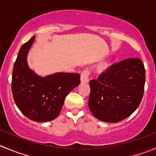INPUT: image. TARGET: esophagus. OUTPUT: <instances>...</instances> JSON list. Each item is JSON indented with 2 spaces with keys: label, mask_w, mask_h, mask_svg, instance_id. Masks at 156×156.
I'll use <instances>...</instances> for the list:
<instances>
[{
  "label": "esophagus",
  "mask_w": 156,
  "mask_h": 156,
  "mask_svg": "<svg viewBox=\"0 0 156 156\" xmlns=\"http://www.w3.org/2000/svg\"><path fill=\"white\" fill-rule=\"evenodd\" d=\"M91 71L89 69H85L81 72V81L82 83H87L89 81V75Z\"/></svg>",
  "instance_id": "34e87169"
}]
</instances>
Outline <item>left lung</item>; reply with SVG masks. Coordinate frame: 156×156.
<instances>
[{
	"mask_svg": "<svg viewBox=\"0 0 156 156\" xmlns=\"http://www.w3.org/2000/svg\"><path fill=\"white\" fill-rule=\"evenodd\" d=\"M145 70L139 58L114 64L90 81L88 107L96 119L109 123L126 119L137 109L144 94Z\"/></svg>",
	"mask_w": 156,
	"mask_h": 156,
	"instance_id": "left-lung-1",
	"label": "left lung"
}]
</instances>
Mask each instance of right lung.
<instances>
[{
  "mask_svg": "<svg viewBox=\"0 0 156 156\" xmlns=\"http://www.w3.org/2000/svg\"><path fill=\"white\" fill-rule=\"evenodd\" d=\"M34 36L21 46L14 65L11 90L20 111L29 119L49 122L60 114L66 96L80 84L77 73H55L41 77L30 69L27 55Z\"/></svg>",
  "mask_w": 156,
  "mask_h": 156,
  "instance_id": "1",
  "label": "right lung"
}]
</instances>
